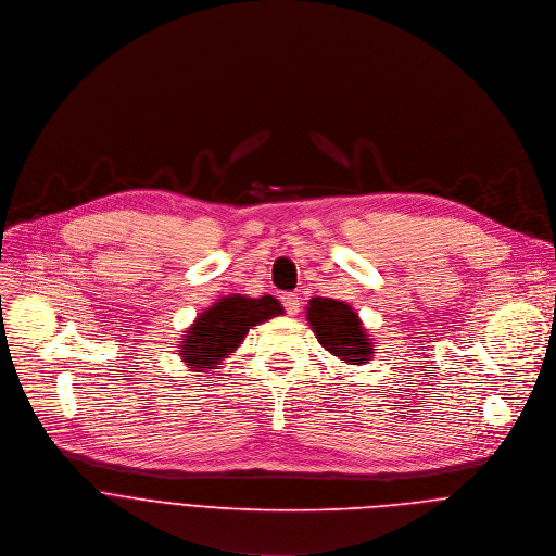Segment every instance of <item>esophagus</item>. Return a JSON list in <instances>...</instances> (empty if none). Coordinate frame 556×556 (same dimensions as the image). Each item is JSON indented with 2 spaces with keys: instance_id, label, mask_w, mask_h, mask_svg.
Listing matches in <instances>:
<instances>
[{
  "instance_id": "34e87169",
  "label": "esophagus",
  "mask_w": 556,
  "mask_h": 556,
  "mask_svg": "<svg viewBox=\"0 0 556 556\" xmlns=\"http://www.w3.org/2000/svg\"><path fill=\"white\" fill-rule=\"evenodd\" d=\"M280 302H282V306L287 308L289 315H298V311H300V300H298L295 293H282V295H280Z\"/></svg>"
}]
</instances>
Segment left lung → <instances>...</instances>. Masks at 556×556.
<instances>
[{
    "instance_id": "left-lung-1",
    "label": "left lung",
    "mask_w": 556,
    "mask_h": 556,
    "mask_svg": "<svg viewBox=\"0 0 556 556\" xmlns=\"http://www.w3.org/2000/svg\"><path fill=\"white\" fill-rule=\"evenodd\" d=\"M306 319L317 342L344 364H368L377 351L362 326L359 315L346 302L332 298H313L306 306Z\"/></svg>"
}]
</instances>
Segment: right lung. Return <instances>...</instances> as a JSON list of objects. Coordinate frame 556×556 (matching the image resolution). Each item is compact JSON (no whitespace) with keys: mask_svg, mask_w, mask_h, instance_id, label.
<instances>
[{"mask_svg":"<svg viewBox=\"0 0 556 556\" xmlns=\"http://www.w3.org/2000/svg\"><path fill=\"white\" fill-rule=\"evenodd\" d=\"M282 313L285 308L274 295L245 298L232 293L220 298L188 328L179 355L194 372L218 370L220 362L239 349L252 326Z\"/></svg>","mask_w":556,"mask_h":556,"instance_id":"obj_1","label":"right lung"}]
</instances>
